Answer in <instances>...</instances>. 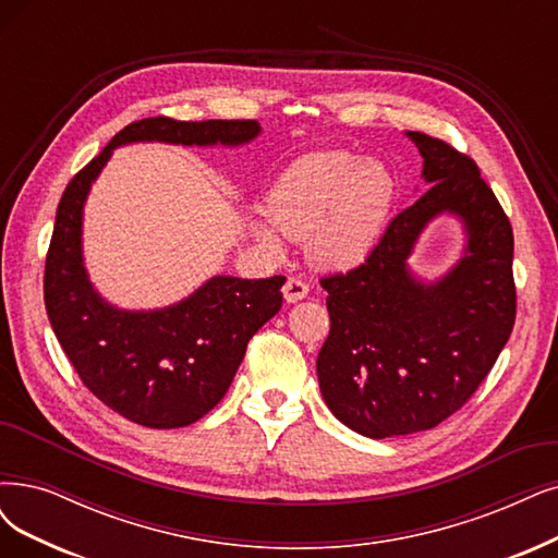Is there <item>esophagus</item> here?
I'll list each match as a JSON object with an SVG mask.
<instances>
[{
	"mask_svg": "<svg viewBox=\"0 0 558 558\" xmlns=\"http://www.w3.org/2000/svg\"><path fill=\"white\" fill-rule=\"evenodd\" d=\"M307 292H311V287H307L301 278H290L282 287V296L287 303H296V301L305 299Z\"/></svg>",
	"mask_w": 558,
	"mask_h": 558,
	"instance_id": "1",
	"label": "esophagus"
}]
</instances>
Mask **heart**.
<instances>
[{
    "label": "heart",
    "mask_w": 558,
    "mask_h": 558,
    "mask_svg": "<svg viewBox=\"0 0 558 558\" xmlns=\"http://www.w3.org/2000/svg\"><path fill=\"white\" fill-rule=\"evenodd\" d=\"M398 181L377 158L349 151H313L296 158L266 193L267 222L253 234L278 253L282 236L305 239L307 257L331 271L359 266L384 232Z\"/></svg>",
    "instance_id": "1"
}]
</instances>
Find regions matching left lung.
Returning <instances> with one entry per match:
<instances>
[{
	"label": "left lung",
	"mask_w": 558,
	"mask_h": 558,
	"mask_svg": "<svg viewBox=\"0 0 558 558\" xmlns=\"http://www.w3.org/2000/svg\"><path fill=\"white\" fill-rule=\"evenodd\" d=\"M429 183L367 259L322 278L331 331L317 356L326 407L369 439L437 427L473 396L514 324L512 227L478 165L444 140L407 131ZM465 227L463 257L437 281L408 257L435 217Z\"/></svg>",
	"instance_id": "1"
}]
</instances>
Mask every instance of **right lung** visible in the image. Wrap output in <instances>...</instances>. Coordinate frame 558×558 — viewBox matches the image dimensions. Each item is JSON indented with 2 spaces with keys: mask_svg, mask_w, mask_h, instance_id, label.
Returning <instances> with one entry per match:
<instances>
[{
  "mask_svg": "<svg viewBox=\"0 0 558 558\" xmlns=\"http://www.w3.org/2000/svg\"><path fill=\"white\" fill-rule=\"evenodd\" d=\"M259 133L257 121L142 119L119 131L61 195L46 257L48 319L82 384L137 425L172 429L209 414L230 388L247 342L282 307L284 278L214 276L172 305L123 311L98 294L82 255L92 183L123 144L241 147Z\"/></svg>",
  "mask_w": 558,
  "mask_h": 558,
  "instance_id": "add662e5",
  "label": "right lung"
}]
</instances>
